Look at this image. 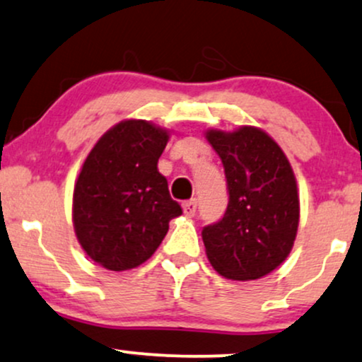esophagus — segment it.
<instances>
[{
	"instance_id": "34e87169",
	"label": "esophagus",
	"mask_w": 362,
	"mask_h": 362,
	"mask_svg": "<svg viewBox=\"0 0 362 362\" xmlns=\"http://www.w3.org/2000/svg\"><path fill=\"white\" fill-rule=\"evenodd\" d=\"M182 207H184L185 216H189V217L195 216V212H197V199L187 200V202L182 204Z\"/></svg>"
}]
</instances>
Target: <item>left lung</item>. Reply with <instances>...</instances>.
<instances>
[{
  "instance_id": "obj_1",
  "label": "left lung",
  "mask_w": 362,
  "mask_h": 362,
  "mask_svg": "<svg viewBox=\"0 0 362 362\" xmlns=\"http://www.w3.org/2000/svg\"><path fill=\"white\" fill-rule=\"evenodd\" d=\"M224 167L228 209L202 229L207 258L230 280H256L285 261L298 229L297 182L281 148L251 126L207 133Z\"/></svg>"
}]
</instances>
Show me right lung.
Segmentation results:
<instances>
[{
    "label": "right lung",
    "mask_w": 362,
    "mask_h": 362,
    "mask_svg": "<svg viewBox=\"0 0 362 362\" xmlns=\"http://www.w3.org/2000/svg\"><path fill=\"white\" fill-rule=\"evenodd\" d=\"M168 133L141 119L116 124L87 155L74 189V229L101 267L123 272L145 263L182 214L156 168Z\"/></svg>",
    "instance_id": "right-lung-1"
}]
</instances>
